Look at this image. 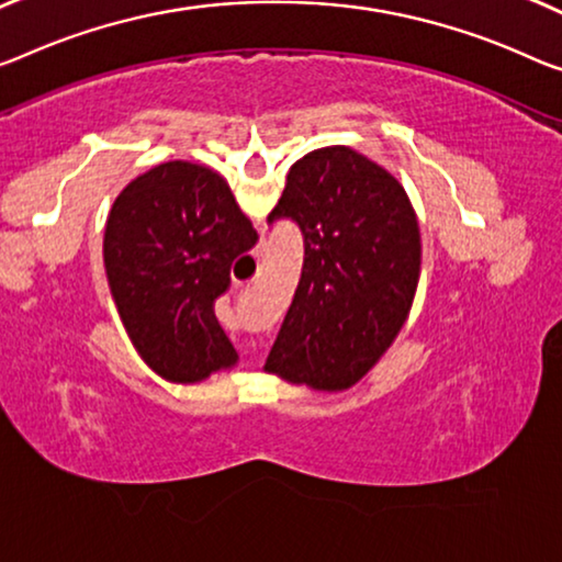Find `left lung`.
<instances>
[{
  "label": "left lung",
  "instance_id": "left-lung-1",
  "mask_svg": "<svg viewBox=\"0 0 562 562\" xmlns=\"http://www.w3.org/2000/svg\"><path fill=\"white\" fill-rule=\"evenodd\" d=\"M304 236V269L266 369L318 392L357 384L407 322L422 271L409 195L367 155L331 145L304 155L269 223Z\"/></svg>",
  "mask_w": 562,
  "mask_h": 562
}]
</instances>
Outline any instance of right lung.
I'll use <instances>...</instances> for the list:
<instances>
[{
    "instance_id": "obj_1",
    "label": "right lung",
    "mask_w": 562,
    "mask_h": 562,
    "mask_svg": "<svg viewBox=\"0 0 562 562\" xmlns=\"http://www.w3.org/2000/svg\"><path fill=\"white\" fill-rule=\"evenodd\" d=\"M256 240L226 178L198 162H160L115 198L102 238L108 286L133 347L166 382L236 367L213 304Z\"/></svg>"
}]
</instances>
